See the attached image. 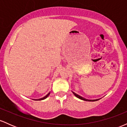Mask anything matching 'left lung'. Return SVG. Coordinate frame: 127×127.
Returning <instances> with one entry per match:
<instances>
[{
  "label": "left lung",
  "instance_id": "8db88e82",
  "mask_svg": "<svg viewBox=\"0 0 127 127\" xmlns=\"http://www.w3.org/2000/svg\"><path fill=\"white\" fill-rule=\"evenodd\" d=\"M73 94L74 95H75L76 97H78V98H80V99H81V100H85V101H97V100H87V99H85V98H83V97H81V96H80V95H78V94H76V93H73Z\"/></svg>",
  "mask_w": 127,
  "mask_h": 127
}]
</instances>
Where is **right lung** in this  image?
<instances>
[{
	"mask_svg": "<svg viewBox=\"0 0 127 127\" xmlns=\"http://www.w3.org/2000/svg\"><path fill=\"white\" fill-rule=\"evenodd\" d=\"M49 94H50V93H48V94L47 95L45 96V97H43V98H40V99H39V100H44V99H45L46 98H47L48 96V95H49Z\"/></svg>",
	"mask_w": 127,
	"mask_h": 127,
	"instance_id": "1",
	"label": "right lung"
}]
</instances>
